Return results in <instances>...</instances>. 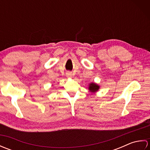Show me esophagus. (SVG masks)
Wrapping results in <instances>:
<instances>
[{"label": "esophagus", "mask_w": 150, "mask_h": 150, "mask_svg": "<svg viewBox=\"0 0 150 150\" xmlns=\"http://www.w3.org/2000/svg\"><path fill=\"white\" fill-rule=\"evenodd\" d=\"M66 76L68 77H69V78H71V77H72V75H71V73H70V72H68L66 73Z\"/></svg>", "instance_id": "esophagus-1"}]
</instances>
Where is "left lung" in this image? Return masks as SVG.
I'll list each match as a JSON object with an SVG mask.
<instances>
[{"instance_id":"left-lung-1","label":"left lung","mask_w":150,"mask_h":150,"mask_svg":"<svg viewBox=\"0 0 150 150\" xmlns=\"http://www.w3.org/2000/svg\"><path fill=\"white\" fill-rule=\"evenodd\" d=\"M99 88H100L99 86L97 85V84L93 83V82H91V83L89 84L88 89L91 93H95V92H97L98 90H99Z\"/></svg>"}]
</instances>
